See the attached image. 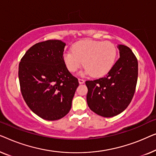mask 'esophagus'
I'll return each instance as SVG.
<instances>
[{
  "mask_svg": "<svg viewBox=\"0 0 156 156\" xmlns=\"http://www.w3.org/2000/svg\"><path fill=\"white\" fill-rule=\"evenodd\" d=\"M78 81H79V83H80V84H83V83H84L85 80L83 78H78Z\"/></svg>",
  "mask_w": 156,
  "mask_h": 156,
  "instance_id": "34e87169",
  "label": "esophagus"
}]
</instances>
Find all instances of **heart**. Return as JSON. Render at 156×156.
Wrapping results in <instances>:
<instances>
[{
	"label": "heart",
	"instance_id": "b5f03b06",
	"mask_svg": "<svg viewBox=\"0 0 156 156\" xmlns=\"http://www.w3.org/2000/svg\"><path fill=\"white\" fill-rule=\"evenodd\" d=\"M117 54V47L110 41L82 40L74 44L72 51H65L63 59L71 73L84 64L87 73L102 77L113 67Z\"/></svg>",
	"mask_w": 156,
	"mask_h": 156
}]
</instances>
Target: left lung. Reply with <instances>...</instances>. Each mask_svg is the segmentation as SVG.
<instances>
[{
  "label": "left lung",
  "instance_id": "obj_1",
  "mask_svg": "<svg viewBox=\"0 0 156 156\" xmlns=\"http://www.w3.org/2000/svg\"><path fill=\"white\" fill-rule=\"evenodd\" d=\"M119 58L106 76L86 80L90 109L104 117L119 115L130 104L138 79V61L131 49L120 44Z\"/></svg>",
  "mask_w": 156,
  "mask_h": 156
}]
</instances>
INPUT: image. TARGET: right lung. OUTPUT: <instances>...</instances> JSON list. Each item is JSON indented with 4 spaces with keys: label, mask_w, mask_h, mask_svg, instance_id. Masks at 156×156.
Segmentation results:
<instances>
[{
    "label": "right lung",
    "mask_w": 156,
    "mask_h": 156,
    "mask_svg": "<svg viewBox=\"0 0 156 156\" xmlns=\"http://www.w3.org/2000/svg\"><path fill=\"white\" fill-rule=\"evenodd\" d=\"M66 44L47 40L35 44L19 63L22 95L39 117L54 121L69 112L79 83L63 59Z\"/></svg>",
    "instance_id": "right-lung-1"
}]
</instances>
